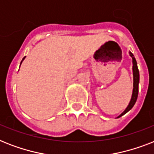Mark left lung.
I'll use <instances>...</instances> for the list:
<instances>
[{
    "instance_id": "left-lung-1",
    "label": "left lung",
    "mask_w": 154,
    "mask_h": 154,
    "mask_svg": "<svg viewBox=\"0 0 154 154\" xmlns=\"http://www.w3.org/2000/svg\"><path fill=\"white\" fill-rule=\"evenodd\" d=\"M129 55L133 59V75H134V89H133V94H132V97L130 100L129 105L127 106V108L125 109V111L122 112V114H120L117 118L120 117H122L124 114H125L127 112H129V110L131 109L132 108L134 107V105H135V103L137 99V95H138V85H139V70L137 68V64L136 59L134 57V54L129 52Z\"/></svg>"
}]
</instances>
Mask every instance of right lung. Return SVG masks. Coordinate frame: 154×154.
<instances>
[{
	"instance_id": "add662e5",
	"label": "right lung",
	"mask_w": 154,
	"mask_h": 154,
	"mask_svg": "<svg viewBox=\"0 0 154 154\" xmlns=\"http://www.w3.org/2000/svg\"><path fill=\"white\" fill-rule=\"evenodd\" d=\"M25 57H24V58H23L22 60H21V62H20V64H21V63H22V61H23V60H24V59H25Z\"/></svg>"
}]
</instances>
